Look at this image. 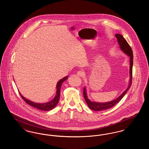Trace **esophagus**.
Returning <instances> with one entry per match:
<instances>
[{"mask_svg":"<svg viewBox=\"0 0 149 149\" xmlns=\"http://www.w3.org/2000/svg\"><path fill=\"white\" fill-rule=\"evenodd\" d=\"M77 75L79 77H82L84 76V72H83L82 71H78V72H77Z\"/></svg>","mask_w":149,"mask_h":149,"instance_id":"1","label":"esophagus"}]
</instances>
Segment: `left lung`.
I'll return each mask as SVG.
<instances>
[{
	"label": "left lung",
	"instance_id": "8db88e82",
	"mask_svg": "<svg viewBox=\"0 0 149 149\" xmlns=\"http://www.w3.org/2000/svg\"><path fill=\"white\" fill-rule=\"evenodd\" d=\"M115 36L116 38L117 39V42L120 45V49L122 50L125 54H126L128 56L130 57V84L126 89V90L119 97H118L117 99H114L112 101L106 102V103H99V102H92L88 98V96L86 94V89L85 88H84L83 91V95L84 98L85 100V102L86 104H88V107L93 111H100L103 110H105L109 109L110 108L113 107L115 106L117 103H118L122 98L124 97V95L126 94L128 90L130 88L131 85L132 84V66H133V52L132 50L131 49V47L128 43L127 41L124 38V37L120 34H116Z\"/></svg>",
	"mask_w": 149,
	"mask_h": 149
}]
</instances>
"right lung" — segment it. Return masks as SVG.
<instances>
[{
    "label": "right lung",
    "instance_id": "obj_1",
    "mask_svg": "<svg viewBox=\"0 0 149 149\" xmlns=\"http://www.w3.org/2000/svg\"><path fill=\"white\" fill-rule=\"evenodd\" d=\"M68 77H64V78L61 79L60 80H59L56 85V94L55 95V97H54V98L52 99V100H51L49 102L47 103H35L33 102H32L31 100H29V99H27L26 98H24L21 94L19 93L21 96L22 98L28 104L30 105L31 106L35 107L36 108H37L40 110H42V111H49L53 108H54L56 106L58 100L60 99V89H61V86L63 84V83L64 81H65L67 79Z\"/></svg>",
    "mask_w": 149,
    "mask_h": 149
}]
</instances>
